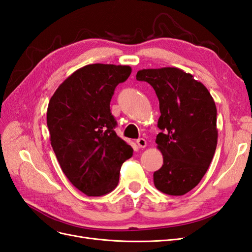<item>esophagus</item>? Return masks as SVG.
I'll use <instances>...</instances> for the list:
<instances>
[{
	"label": "esophagus",
	"instance_id": "obj_1",
	"mask_svg": "<svg viewBox=\"0 0 252 252\" xmlns=\"http://www.w3.org/2000/svg\"><path fill=\"white\" fill-rule=\"evenodd\" d=\"M136 144H138V146L140 148H145V147L147 146V141L145 140V139H143V138H140V139L136 140Z\"/></svg>",
	"mask_w": 252,
	"mask_h": 252
}]
</instances>
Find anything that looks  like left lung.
Segmentation results:
<instances>
[{
    "instance_id": "obj_1",
    "label": "left lung",
    "mask_w": 252,
    "mask_h": 252,
    "mask_svg": "<svg viewBox=\"0 0 252 252\" xmlns=\"http://www.w3.org/2000/svg\"><path fill=\"white\" fill-rule=\"evenodd\" d=\"M136 80L149 83L159 102L162 132L156 143L163 166L154 173L155 186L169 195H183L201 182L218 144L217 107L203 84L177 67L142 69Z\"/></svg>"
}]
</instances>
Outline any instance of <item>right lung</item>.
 I'll return each mask as SVG.
<instances>
[{
    "label": "right lung",
    "mask_w": 252,
    "mask_h": 252,
    "mask_svg": "<svg viewBox=\"0 0 252 252\" xmlns=\"http://www.w3.org/2000/svg\"><path fill=\"white\" fill-rule=\"evenodd\" d=\"M127 65L90 64L75 70L56 90L47 108L50 143L67 179L88 196L117 187L121 166L133 149L114 131L110 101Z\"/></svg>",
    "instance_id": "add662e5"
}]
</instances>
